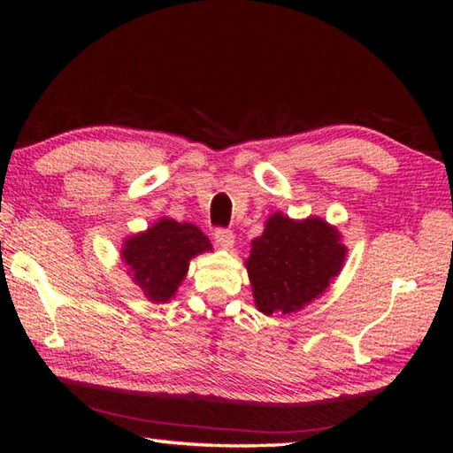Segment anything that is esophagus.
<instances>
[{"instance_id": "obj_1", "label": "esophagus", "mask_w": 453, "mask_h": 453, "mask_svg": "<svg viewBox=\"0 0 453 453\" xmlns=\"http://www.w3.org/2000/svg\"><path fill=\"white\" fill-rule=\"evenodd\" d=\"M214 239L219 249H232L235 243V235L234 232H229V229H216Z\"/></svg>"}]
</instances>
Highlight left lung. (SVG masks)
I'll return each instance as SVG.
<instances>
[{"label":"left lung","instance_id":"8db88e82","mask_svg":"<svg viewBox=\"0 0 453 453\" xmlns=\"http://www.w3.org/2000/svg\"><path fill=\"white\" fill-rule=\"evenodd\" d=\"M346 247L321 218L290 219L276 211L255 237L245 261L253 297L265 315L300 311L319 297L342 271Z\"/></svg>","mask_w":453,"mask_h":453}]
</instances>
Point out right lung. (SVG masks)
Here are the masks:
<instances>
[{
  "label": "right lung",
  "mask_w": 453,
  "mask_h": 453,
  "mask_svg": "<svg viewBox=\"0 0 453 453\" xmlns=\"http://www.w3.org/2000/svg\"><path fill=\"white\" fill-rule=\"evenodd\" d=\"M204 251H211V243L196 226L161 218L146 232L128 237L120 257L143 296L153 303H167L187 276L190 258Z\"/></svg>",
  "instance_id": "add662e5"
}]
</instances>
